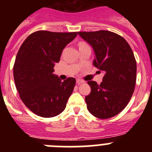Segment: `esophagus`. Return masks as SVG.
Here are the masks:
<instances>
[{"label":"esophagus","mask_w":152,"mask_h":152,"mask_svg":"<svg viewBox=\"0 0 152 152\" xmlns=\"http://www.w3.org/2000/svg\"><path fill=\"white\" fill-rule=\"evenodd\" d=\"M76 83H77V84H83V83H84V80H81V79H77V80H76Z\"/></svg>","instance_id":"obj_1"}]
</instances>
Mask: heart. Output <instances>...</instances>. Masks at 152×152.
Instances as JSON below:
<instances>
[{"instance_id": "b5f03b06", "label": "heart", "mask_w": 152, "mask_h": 152, "mask_svg": "<svg viewBox=\"0 0 152 152\" xmlns=\"http://www.w3.org/2000/svg\"><path fill=\"white\" fill-rule=\"evenodd\" d=\"M81 44H82V43H81Z\"/></svg>"}]
</instances>
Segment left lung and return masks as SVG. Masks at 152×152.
<instances>
[{"mask_svg":"<svg viewBox=\"0 0 152 152\" xmlns=\"http://www.w3.org/2000/svg\"><path fill=\"white\" fill-rule=\"evenodd\" d=\"M78 34L93 47V64L104 73L100 84L88 82L91 88L85 96L88 111L99 119L113 117L124 110L135 90L137 67L133 52L123 37L110 31Z\"/></svg>","mask_w":152,"mask_h":152,"instance_id":"8db88e82","label":"left lung"}]
</instances>
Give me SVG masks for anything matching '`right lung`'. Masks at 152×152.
Segmentation results:
<instances>
[{"label":"right lung","instance_id":"1","mask_svg":"<svg viewBox=\"0 0 152 152\" xmlns=\"http://www.w3.org/2000/svg\"><path fill=\"white\" fill-rule=\"evenodd\" d=\"M77 35V32L36 31L17 52L13 65L16 88L26 107L37 116L54 117L65 109L76 80L68 77L61 81L53 74V68L64 47Z\"/></svg>","mask_w":152,"mask_h":152}]
</instances>
